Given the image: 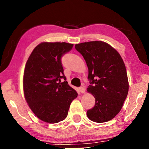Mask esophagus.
<instances>
[{
  "label": "esophagus",
  "instance_id": "34e87169",
  "mask_svg": "<svg viewBox=\"0 0 149 149\" xmlns=\"http://www.w3.org/2000/svg\"><path fill=\"white\" fill-rule=\"evenodd\" d=\"M79 92L81 93H85V88L84 87H79Z\"/></svg>",
  "mask_w": 149,
  "mask_h": 149
}]
</instances>
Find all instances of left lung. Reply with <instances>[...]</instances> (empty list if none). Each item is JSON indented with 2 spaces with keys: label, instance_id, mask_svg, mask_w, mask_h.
I'll return each instance as SVG.
<instances>
[{
  "label": "left lung",
  "instance_id": "left-lung-1",
  "mask_svg": "<svg viewBox=\"0 0 149 149\" xmlns=\"http://www.w3.org/2000/svg\"><path fill=\"white\" fill-rule=\"evenodd\" d=\"M75 48L86 62L91 84L87 90L95 99L87 117L95 122H108L120 112L129 91L124 62L117 50L105 42H81Z\"/></svg>",
  "mask_w": 149,
  "mask_h": 149
}]
</instances>
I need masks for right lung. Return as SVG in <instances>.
Wrapping results in <instances>:
<instances>
[{"instance_id": "add662e5", "label": "right lung", "mask_w": 149, "mask_h": 149, "mask_svg": "<svg viewBox=\"0 0 149 149\" xmlns=\"http://www.w3.org/2000/svg\"><path fill=\"white\" fill-rule=\"evenodd\" d=\"M74 45L42 42L33 50L25 66L24 97L30 109L43 122L56 123L67 117L77 93L66 81L61 58ZM65 81L61 82V79Z\"/></svg>"}]
</instances>
